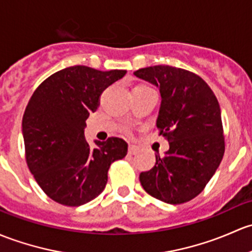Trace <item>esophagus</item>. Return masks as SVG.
Masks as SVG:
<instances>
[{
  "label": "esophagus",
  "mask_w": 252,
  "mask_h": 252,
  "mask_svg": "<svg viewBox=\"0 0 252 252\" xmlns=\"http://www.w3.org/2000/svg\"><path fill=\"white\" fill-rule=\"evenodd\" d=\"M139 152V148H137L136 146H134V145H130V146H129V150H128V153L129 155H136V153Z\"/></svg>",
  "instance_id": "esophagus-1"
}]
</instances>
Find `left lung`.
<instances>
[{
  "mask_svg": "<svg viewBox=\"0 0 252 252\" xmlns=\"http://www.w3.org/2000/svg\"><path fill=\"white\" fill-rule=\"evenodd\" d=\"M134 75L159 89L157 128L169 142L165 156L156 155L155 166L140 174V182L148 194L164 203L189 202L204 189L223 158L219 101L203 78L184 68L157 65Z\"/></svg>",
  "mask_w": 252,
  "mask_h": 252,
  "instance_id": "8db88e82",
  "label": "left lung"
}]
</instances>
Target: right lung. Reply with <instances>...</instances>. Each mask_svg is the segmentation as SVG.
<instances>
[{"instance_id": "1", "label": "right lung", "mask_w": 252, "mask_h": 252, "mask_svg": "<svg viewBox=\"0 0 252 252\" xmlns=\"http://www.w3.org/2000/svg\"><path fill=\"white\" fill-rule=\"evenodd\" d=\"M126 73L71 66L42 82L29 100L23 117L26 163L54 202L67 206L91 202L104 190L111 164L126 156L123 139L95 140L92 148L84 137L86 121L99 107L100 95Z\"/></svg>"}]
</instances>
